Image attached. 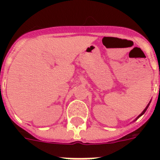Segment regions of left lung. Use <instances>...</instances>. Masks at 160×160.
Wrapping results in <instances>:
<instances>
[{
    "mask_svg": "<svg viewBox=\"0 0 160 160\" xmlns=\"http://www.w3.org/2000/svg\"><path fill=\"white\" fill-rule=\"evenodd\" d=\"M150 102H151V100H150V101H149V104H148V105H147V106H146V107H145V109H144V110H143V111H142V113H141V114H139V116L137 117L136 119H134V121H135V120H137V119H139V117H140V116H142V115H143V114H144V113H145V111H146V110H147V109H148V107H149V104H150Z\"/></svg>",
    "mask_w": 160,
    "mask_h": 160,
    "instance_id": "1",
    "label": "left lung"
}]
</instances>
